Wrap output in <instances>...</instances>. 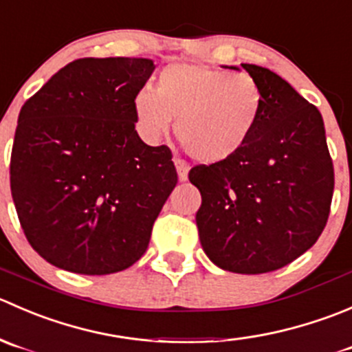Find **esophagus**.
<instances>
[{
  "mask_svg": "<svg viewBox=\"0 0 352 352\" xmlns=\"http://www.w3.org/2000/svg\"><path fill=\"white\" fill-rule=\"evenodd\" d=\"M175 166H176L177 177H179V181H186L188 171H190V166H188L184 161H181V159H175Z\"/></svg>",
  "mask_w": 352,
  "mask_h": 352,
  "instance_id": "obj_1",
  "label": "esophagus"
}]
</instances>
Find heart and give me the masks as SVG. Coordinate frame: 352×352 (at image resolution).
<instances>
[{
  "mask_svg": "<svg viewBox=\"0 0 352 352\" xmlns=\"http://www.w3.org/2000/svg\"><path fill=\"white\" fill-rule=\"evenodd\" d=\"M263 111L260 83L248 73H229L198 63H177L159 75L155 90L135 96L133 113L148 140L176 138L190 157L205 164L228 161L250 142Z\"/></svg>",
  "mask_w": 352,
  "mask_h": 352,
  "instance_id": "b5f03b06",
  "label": "heart"
}]
</instances>
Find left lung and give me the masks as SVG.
Listing matches in <instances>:
<instances>
[{"mask_svg":"<svg viewBox=\"0 0 352 352\" xmlns=\"http://www.w3.org/2000/svg\"><path fill=\"white\" fill-rule=\"evenodd\" d=\"M241 66L262 87L258 126L238 154L195 166L188 177L201 195L197 226L208 258L229 272L265 274L322 234L333 166L320 111L269 68Z\"/></svg>","mask_w":352,"mask_h":352,"instance_id":"1","label":"left lung"}]
</instances>
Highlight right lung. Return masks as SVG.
<instances>
[{
	"label": "right lung",
	"mask_w": 352,
	"mask_h": 352,
	"mask_svg": "<svg viewBox=\"0 0 352 352\" xmlns=\"http://www.w3.org/2000/svg\"><path fill=\"white\" fill-rule=\"evenodd\" d=\"M147 58H82L22 106L10 186L30 246L54 267L106 276L133 265L177 183L173 154L135 130Z\"/></svg>",
	"instance_id": "obj_1"
}]
</instances>
